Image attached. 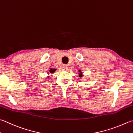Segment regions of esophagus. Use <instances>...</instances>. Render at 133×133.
<instances>
[{
  "label": "esophagus",
  "instance_id": "1",
  "mask_svg": "<svg viewBox=\"0 0 133 133\" xmlns=\"http://www.w3.org/2000/svg\"><path fill=\"white\" fill-rule=\"evenodd\" d=\"M63 68L65 69V70H66V69H68V65H67V64H64V65H63Z\"/></svg>",
  "mask_w": 133,
  "mask_h": 133
}]
</instances>
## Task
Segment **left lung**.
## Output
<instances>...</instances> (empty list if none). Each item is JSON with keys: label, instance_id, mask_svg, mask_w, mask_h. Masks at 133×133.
Masks as SVG:
<instances>
[{"label": "left lung", "instance_id": "left-lung-1", "mask_svg": "<svg viewBox=\"0 0 133 133\" xmlns=\"http://www.w3.org/2000/svg\"><path fill=\"white\" fill-rule=\"evenodd\" d=\"M79 72H80V73L79 74V77H82L83 75H82V72H81V70H79Z\"/></svg>", "mask_w": 133, "mask_h": 133}]
</instances>
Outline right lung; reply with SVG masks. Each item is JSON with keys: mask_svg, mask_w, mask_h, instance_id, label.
Returning <instances> with one entry per match:
<instances>
[{"mask_svg": "<svg viewBox=\"0 0 133 133\" xmlns=\"http://www.w3.org/2000/svg\"><path fill=\"white\" fill-rule=\"evenodd\" d=\"M56 71V69H50V73H54V72Z\"/></svg>", "mask_w": 133, "mask_h": 133, "instance_id": "add662e5", "label": "right lung"}]
</instances>
